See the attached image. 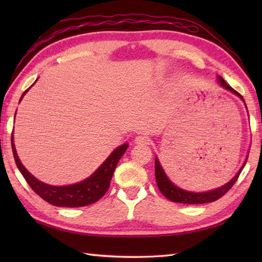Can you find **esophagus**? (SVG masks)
<instances>
[{
    "label": "esophagus",
    "mask_w": 262,
    "mask_h": 262,
    "mask_svg": "<svg viewBox=\"0 0 262 262\" xmlns=\"http://www.w3.org/2000/svg\"><path fill=\"white\" fill-rule=\"evenodd\" d=\"M149 142V137L145 134L138 135L135 137V143L136 144H141V145H144V144H148Z\"/></svg>",
    "instance_id": "34e87169"
}]
</instances>
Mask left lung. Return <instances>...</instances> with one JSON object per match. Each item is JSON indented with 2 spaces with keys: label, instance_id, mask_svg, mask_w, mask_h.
<instances>
[{
  "label": "left lung",
  "instance_id": "obj_1",
  "mask_svg": "<svg viewBox=\"0 0 262 262\" xmlns=\"http://www.w3.org/2000/svg\"><path fill=\"white\" fill-rule=\"evenodd\" d=\"M219 82H220V84L222 86L226 89V90H229L232 93L236 94V96H238L243 100V97L241 96V94L236 92L234 89L227 84V83L224 81L223 77L219 76ZM247 160H246V162H244V164L241 166V169L238 170V172L235 174V177L233 178L231 181L227 182L226 185L222 186V187L217 188V189H214V190H210V191L191 192V191L183 190V189H180L179 187L174 186L173 183H172L169 180V178L166 177V174L164 173V171L162 169V166H161L158 158L155 159V180H157L160 191L163 193L164 197H166L169 200H171V202L180 203V204H206V203H211V202H215V200H217V199H220L221 197H223L224 194L233 187V185H234V183L236 182L238 176H240L241 171L243 170L244 165H246Z\"/></svg>",
  "mask_w": 262,
  "mask_h": 262
}]
</instances>
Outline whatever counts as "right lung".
I'll use <instances>...</instances> for the list:
<instances>
[{"instance_id":"obj_1","label":"right lung","mask_w":262,"mask_h":262,"mask_svg":"<svg viewBox=\"0 0 262 262\" xmlns=\"http://www.w3.org/2000/svg\"><path fill=\"white\" fill-rule=\"evenodd\" d=\"M27 91L28 90L22 93L20 101ZM11 145H12L15 164L22 176H24L28 185L39 197L46 200L47 203L54 206H59V207H82V206H88L96 203L100 198L103 197V194L109 189L111 178H113L118 161L124 155L128 147V144H122L121 146L117 147L109 155L108 159L94 171V173L86 178L85 180L74 183V185L58 187L46 185V183L37 180L35 177L29 173V171L20 162L18 154H16L13 136H11Z\"/></svg>"}]
</instances>
